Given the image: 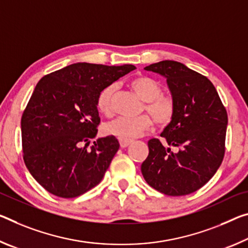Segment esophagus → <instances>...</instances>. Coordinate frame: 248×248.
I'll return each mask as SVG.
<instances>
[{
  "mask_svg": "<svg viewBox=\"0 0 248 248\" xmlns=\"http://www.w3.org/2000/svg\"><path fill=\"white\" fill-rule=\"evenodd\" d=\"M120 142V147L121 148H127L129 144L131 143V140H124V139H119Z\"/></svg>",
  "mask_w": 248,
  "mask_h": 248,
  "instance_id": "34e87169",
  "label": "esophagus"
}]
</instances>
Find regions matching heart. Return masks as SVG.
<instances>
[{"mask_svg":"<svg viewBox=\"0 0 248 248\" xmlns=\"http://www.w3.org/2000/svg\"><path fill=\"white\" fill-rule=\"evenodd\" d=\"M130 87L141 100L144 101V110L158 125H167L174 116L175 105L173 98L161 93L158 81L148 76H139L130 80ZM113 85H108L101 89L97 97V108L100 112L108 115L111 111V96ZM152 123L147 116L118 117L105 125L107 135L118 137L119 139L131 140L142 135L151 128Z\"/></svg>","mask_w":248,"mask_h":248,"instance_id":"obj_1","label":"heart"}]
</instances>
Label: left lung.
Segmentation results:
<instances>
[{"mask_svg": "<svg viewBox=\"0 0 248 248\" xmlns=\"http://www.w3.org/2000/svg\"><path fill=\"white\" fill-rule=\"evenodd\" d=\"M167 79L174 116L161 137L149 140L141 172L149 186L170 196L186 195L207 183L225 152L227 113L213 84L182 62L162 61L144 67ZM170 146L180 147L173 153Z\"/></svg>", "mask_w": 248, "mask_h": 248, "instance_id": "1", "label": "left lung"}]
</instances>
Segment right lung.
Masks as SVG:
<instances>
[{
    "instance_id": "obj_1",
    "label": "right lung",
    "mask_w": 248,
    "mask_h": 248,
    "mask_svg": "<svg viewBox=\"0 0 248 248\" xmlns=\"http://www.w3.org/2000/svg\"><path fill=\"white\" fill-rule=\"evenodd\" d=\"M133 65L76 62L37 82L21 121L24 162L41 186L60 198L96 186L119 149L116 137L93 141L100 123L97 97Z\"/></svg>"
}]
</instances>
